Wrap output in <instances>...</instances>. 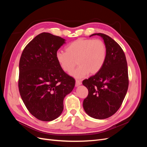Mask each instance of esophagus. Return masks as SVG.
Masks as SVG:
<instances>
[{"label":"esophagus","instance_id":"1","mask_svg":"<svg viewBox=\"0 0 147 147\" xmlns=\"http://www.w3.org/2000/svg\"><path fill=\"white\" fill-rule=\"evenodd\" d=\"M80 84H82V82L80 81V80H76V82H75V86H78L79 85H80Z\"/></svg>","mask_w":147,"mask_h":147}]
</instances>
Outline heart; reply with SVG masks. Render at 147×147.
I'll return each mask as SVG.
<instances>
[{
	"instance_id": "1",
	"label": "heart",
	"mask_w": 147,
	"mask_h": 147,
	"mask_svg": "<svg viewBox=\"0 0 147 147\" xmlns=\"http://www.w3.org/2000/svg\"><path fill=\"white\" fill-rule=\"evenodd\" d=\"M65 51H58L56 55L57 63L64 72L69 73L77 64L71 75L82 78L88 73H98L104 66L107 57V47L100 39L78 38L66 47Z\"/></svg>"
}]
</instances>
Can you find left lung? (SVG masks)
Here are the masks:
<instances>
[{"mask_svg": "<svg viewBox=\"0 0 147 147\" xmlns=\"http://www.w3.org/2000/svg\"><path fill=\"white\" fill-rule=\"evenodd\" d=\"M104 39L107 47V57L98 73L82 83L88 90L83 100L86 113L92 118L105 119L112 116L121 107L129 85L126 56L119 44L109 35L97 33Z\"/></svg>", "mask_w": 147, "mask_h": 147, "instance_id": "left-lung-1", "label": "left lung"}]
</instances>
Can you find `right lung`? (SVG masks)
Segmentation results:
<instances>
[{
    "mask_svg": "<svg viewBox=\"0 0 147 147\" xmlns=\"http://www.w3.org/2000/svg\"><path fill=\"white\" fill-rule=\"evenodd\" d=\"M65 39L48 32L34 38L23 50L19 64L21 99L34 117L50 121L60 116L63 100L75 81L61 68L56 55Z\"/></svg>",
    "mask_w": 147,
    "mask_h": 147,
    "instance_id": "obj_1",
    "label": "right lung"
}]
</instances>
